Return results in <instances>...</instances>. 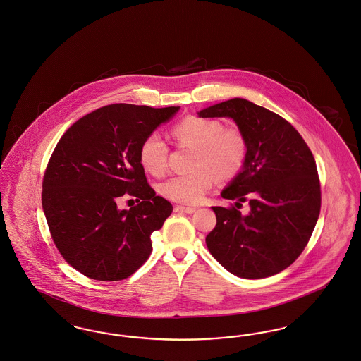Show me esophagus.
<instances>
[{
  "label": "esophagus",
  "mask_w": 361,
  "mask_h": 361,
  "mask_svg": "<svg viewBox=\"0 0 361 361\" xmlns=\"http://www.w3.org/2000/svg\"><path fill=\"white\" fill-rule=\"evenodd\" d=\"M176 212H184V214H193L196 211L195 207H185V205H176L174 207Z\"/></svg>",
  "instance_id": "34e87169"
}]
</instances>
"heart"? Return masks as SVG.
Wrapping results in <instances>:
<instances>
[{"mask_svg": "<svg viewBox=\"0 0 361 361\" xmlns=\"http://www.w3.org/2000/svg\"><path fill=\"white\" fill-rule=\"evenodd\" d=\"M176 142L193 147L192 169L159 184V193L181 204H196L214 187L215 181H230L242 172L248 156V144L243 131L223 128L217 119L190 116L172 129ZM140 162L152 176L161 177L169 165V147L159 134L147 135L140 147Z\"/></svg>", "mask_w": 361, "mask_h": 361, "instance_id": "b5f03b06", "label": "heart"}]
</instances>
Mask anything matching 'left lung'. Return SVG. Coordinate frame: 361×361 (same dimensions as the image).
Returning a JSON list of instances; mask_svg holds the SVG:
<instances>
[{
	"label": "left lung",
	"instance_id": "obj_1",
	"mask_svg": "<svg viewBox=\"0 0 361 361\" xmlns=\"http://www.w3.org/2000/svg\"><path fill=\"white\" fill-rule=\"evenodd\" d=\"M202 118L230 116L248 144L245 168L221 192L250 204L243 216L233 205L212 207L216 226L205 238L212 257L231 274L259 279L297 259L321 209L317 166L301 134L286 119L242 98L204 109Z\"/></svg>",
	"mask_w": 361,
	"mask_h": 361
}]
</instances>
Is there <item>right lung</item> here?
Listing matches in <instances>:
<instances>
[{
    "mask_svg": "<svg viewBox=\"0 0 361 361\" xmlns=\"http://www.w3.org/2000/svg\"><path fill=\"white\" fill-rule=\"evenodd\" d=\"M178 109L109 104L60 138L44 173L42 202L54 243L79 273L122 281L150 257V235L173 207L147 184L138 154L145 138ZM123 194L139 204L118 210Z\"/></svg>",
    "mask_w": 361,
    "mask_h": 361,
    "instance_id": "1",
    "label": "right lung"
}]
</instances>
